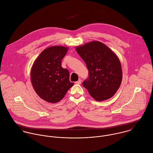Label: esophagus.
Here are the masks:
<instances>
[{
	"label": "esophagus",
	"instance_id": "obj_1",
	"mask_svg": "<svg viewBox=\"0 0 153 153\" xmlns=\"http://www.w3.org/2000/svg\"><path fill=\"white\" fill-rule=\"evenodd\" d=\"M81 83H82V80H81L80 79H79L78 81L76 82V84H77V85H80V84H81Z\"/></svg>",
	"mask_w": 153,
	"mask_h": 153
}]
</instances>
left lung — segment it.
Masks as SVG:
<instances>
[{
	"mask_svg": "<svg viewBox=\"0 0 153 153\" xmlns=\"http://www.w3.org/2000/svg\"><path fill=\"white\" fill-rule=\"evenodd\" d=\"M89 70V79L83 82L91 96L97 101L111 98L119 88L122 70L117 55L99 41H92L76 47Z\"/></svg>",
	"mask_w": 153,
	"mask_h": 153,
	"instance_id": "left-lung-1",
	"label": "left lung"
}]
</instances>
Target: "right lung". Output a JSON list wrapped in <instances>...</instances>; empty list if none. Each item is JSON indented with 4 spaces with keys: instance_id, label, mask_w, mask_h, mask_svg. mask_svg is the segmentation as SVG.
<instances>
[{
    "instance_id": "add662e5",
    "label": "right lung",
    "mask_w": 153,
    "mask_h": 153,
    "mask_svg": "<svg viewBox=\"0 0 153 153\" xmlns=\"http://www.w3.org/2000/svg\"><path fill=\"white\" fill-rule=\"evenodd\" d=\"M68 50L64 46H52L44 49L35 59L30 79L36 93L44 101L56 103L74 85L70 82L69 71L61 66V60Z\"/></svg>"
}]
</instances>
